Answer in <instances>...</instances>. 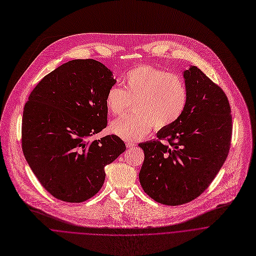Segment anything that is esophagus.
Listing matches in <instances>:
<instances>
[{
  "instance_id": "esophagus-1",
  "label": "esophagus",
  "mask_w": 256,
  "mask_h": 256,
  "mask_svg": "<svg viewBox=\"0 0 256 256\" xmlns=\"http://www.w3.org/2000/svg\"><path fill=\"white\" fill-rule=\"evenodd\" d=\"M126 146H127V148H131V147L135 146V143L134 142H126Z\"/></svg>"
}]
</instances>
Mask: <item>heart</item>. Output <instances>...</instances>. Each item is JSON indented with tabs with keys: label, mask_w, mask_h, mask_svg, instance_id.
Masks as SVG:
<instances>
[{
	"label": "heart",
	"mask_w": 256,
	"mask_h": 256,
	"mask_svg": "<svg viewBox=\"0 0 256 256\" xmlns=\"http://www.w3.org/2000/svg\"><path fill=\"white\" fill-rule=\"evenodd\" d=\"M133 103V113L110 125V131L126 141L144 138L154 126L156 130L174 124L188 104V88L176 74L150 66L133 68L123 76V88L112 86L106 96L108 111L119 116Z\"/></svg>",
	"instance_id": "obj_1"
}]
</instances>
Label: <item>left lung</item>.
<instances>
[{
    "instance_id": "1",
    "label": "left lung",
    "mask_w": 256,
    "mask_h": 256,
    "mask_svg": "<svg viewBox=\"0 0 256 256\" xmlns=\"http://www.w3.org/2000/svg\"><path fill=\"white\" fill-rule=\"evenodd\" d=\"M184 78L188 104L182 117L160 130L158 139L139 144L144 151L140 184L151 198L168 206L186 204L205 192L231 144V108L223 90L194 66L184 72Z\"/></svg>"
}]
</instances>
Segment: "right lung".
Returning <instances> with one entry per match:
<instances>
[{"mask_svg":"<svg viewBox=\"0 0 256 256\" xmlns=\"http://www.w3.org/2000/svg\"><path fill=\"white\" fill-rule=\"evenodd\" d=\"M116 84L94 60H74L45 76L31 92L22 118V149L42 186L80 202L104 184L105 166L126 149L116 135L90 138L107 127L106 96Z\"/></svg>","mask_w":256,"mask_h":256,"instance_id":"1","label":"right lung"}]
</instances>
